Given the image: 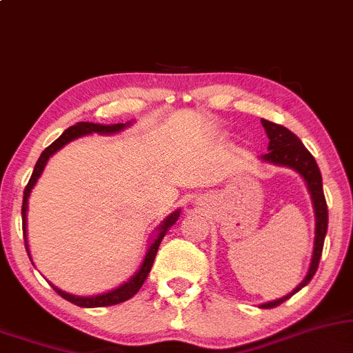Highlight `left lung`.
<instances>
[{
  "instance_id": "8db88e82",
  "label": "left lung",
  "mask_w": 353,
  "mask_h": 353,
  "mask_svg": "<svg viewBox=\"0 0 353 353\" xmlns=\"http://www.w3.org/2000/svg\"><path fill=\"white\" fill-rule=\"evenodd\" d=\"M261 125L270 139L268 152L263 154L261 159L270 164L286 165V168H291L294 169L296 172H299L301 176L304 177L305 184H307L309 192H311L314 212H316V239H314L312 260H311V265H309L307 274H305V278L301 281L299 286L296 288V290H292V292H290V294H286L281 299H276V301H271V303L261 304L263 309H271L284 303L286 299H290L292 294H296L301 288H304L305 284H309V281L314 278L322 256V248H324L327 223H329V214H327L324 189H322V176L319 171V165H317L314 156L305 150L304 144L301 143V139L292 133V131L268 120H261Z\"/></svg>"
}]
</instances>
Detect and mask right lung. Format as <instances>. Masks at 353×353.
<instances>
[{
	"label": "right lung",
	"mask_w": 353,
	"mask_h": 353,
	"mask_svg": "<svg viewBox=\"0 0 353 353\" xmlns=\"http://www.w3.org/2000/svg\"><path fill=\"white\" fill-rule=\"evenodd\" d=\"M130 123H117V125H100V123L80 121V123H77V125H74V126H70V128H67L61 136H59L57 139H55L52 144H50V146H48L44 151L41 152L39 159H37L36 165H34V171H32L31 179H29L26 189H24L23 209H21V214H23V233H24V241H26V252H28V254H29L28 236H26L28 199H29V194H31V190L34 188V184H36L37 179H39V176L42 174V171H44L46 164H48V161H49L50 156H52L54 152H57L59 150H61L62 146H65L67 143H70L72 139H77V138H80V136L92 134V133L113 134V133H118V131L125 130L126 126H130ZM179 215H181V210L172 212V214L169 215V217H165L164 222L159 225L158 233H156L154 240H152V243L150 245V248H148L146 256H144L141 266H139V270L136 271V274L130 279L128 283H123L121 286L117 288V290H113V291H110V292H105V294L90 296V298H83V296L69 294V292L61 291V290H59V288L52 286L54 290H55V292H57L59 296H62L63 299L69 301V303L75 304V305H80V307H105V305L120 304V303H123V301H128L130 298H133L136 292L139 291V288L143 286L144 279H146L148 274H150L152 263H154L156 253H158V248H159L161 241H163V239H164L165 232H168L169 228H171L172 225L176 223V220L179 219ZM29 258H31V254H29Z\"/></svg>",
	"instance_id": "1"
}]
</instances>
